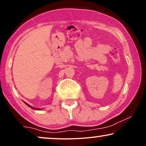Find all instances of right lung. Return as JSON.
Returning <instances> with one entry per match:
<instances>
[{"mask_svg": "<svg viewBox=\"0 0 146 146\" xmlns=\"http://www.w3.org/2000/svg\"><path fill=\"white\" fill-rule=\"evenodd\" d=\"M25 104L28 106L30 107V108H32V109H33V110H40V109H36V108H34V107H31V105L28 104H27V103H26V102H25Z\"/></svg>", "mask_w": 146, "mask_h": 146, "instance_id": "1", "label": "right lung"}]
</instances>
